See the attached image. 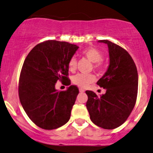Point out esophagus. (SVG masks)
I'll use <instances>...</instances> for the list:
<instances>
[{"label": "esophagus", "mask_w": 153, "mask_h": 153, "mask_svg": "<svg viewBox=\"0 0 153 153\" xmlns=\"http://www.w3.org/2000/svg\"><path fill=\"white\" fill-rule=\"evenodd\" d=\"M79 91H80V93H83L85 92V90H84L83 88H79Z\"/></svg>", "instance_id": "obj_1"}]
</instances>
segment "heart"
<instances>
[{"label":"heart","mask_w":153,"mask_h":153,"mask_svg":"<svg viewBox=\"0 0 153 153\" xmlns=\"http://www.w3.org/2000/svg\"><path fill=\"white\" fill-rule=\"evenodd\" d=\"M82 54L91 62L94 63V68L96 69H101L103 64L101 60L103 59V54L99 50L96 48H88L82 51ZM77 61L74 57H71L68 62V68L71 71H74L76 68ZM96 80V77L94 74H82L78 73L73 75L72 81L75 85L80 87H86L89 84L92 83Z\"/></svg>","instance_id":"heart-1"}]
</instances>
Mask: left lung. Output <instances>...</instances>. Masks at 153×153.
<instances>
[{
  "label": "left lung",
  "instance_id": "1",
  "mask_svg": "<svg viewBox=\"0 0 153 153\" xmlns=\"http://www.w3.org/2000/svg\"><path fill=\"white\" fill-rule=\"evenodd\" d=\"M109 65L97 84L106 89L100 97L86 91L87 109L94 124L103 129H113L127 120L134 108L138 90L137 70L134 60L122 47L108 41Z\"/></svg>",
  "mask_w": 153,
  "mask_h": 153
}]
</instances>
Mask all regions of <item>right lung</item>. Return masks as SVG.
I'll return each instance as SVG.
<instances>
[{
    "instance_id": "1",
    "label": "right lung",
    "mask_w": 153,
    "mask_h": 153,
    "mask_svg": "<svg viewBox=\"0 0 153 153\" xmlns=\"http://www.w3.org/2000/svg\"><path fill=\"white\" fill-rule=\"evenodd\" d=\"M79 47L66 42L48 40L36 45L24 60L19 84L22 106L29 119L44 129L65 124L79 94L75 85L59 92L57 80L71 85L68 62Z\"/></svg>"
}]
</instances>
